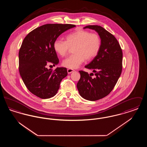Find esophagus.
<instances>
[{
    "label": "esophagus",
    "mask_w": 147,
    "mask_h": 147,
    "mask_svg": "<svg viewBox=\"0 0 147 147\" xmlns=\"http://www.w3.org/2000/svg\"><path fill=\"white\" fill-rule=\"evenodd\" d=\"M74 70H73V69H72L69 68V69H67V72H68V74L71 73H73V72H74Z\"/></svg>",
    "instance_id": "34e87169"
}]
</instances>
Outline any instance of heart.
Returning a JSON list of instances; mask_svg holds the SVG:
<instances>
[{
  "label": "heart",
  "instance_id": "1",
  "mask_svg": "<svg viewBox=\"0 0 147 147\" xmlns=\"http://www.w3.org/2000/svg\"><path fill=\"white\" fill-rule=\"evenodd\" d=\"M101 40L95 33L83 30H78L66 36V41L56 39L53 49L60 56H64L70 47H73V55L65 58L63 66L70 69H76L85 59L91 60L98 55L101 48Z\"/></svg>",
  "mask_w": 147,
  "mask_h": 147
}]
</instances>
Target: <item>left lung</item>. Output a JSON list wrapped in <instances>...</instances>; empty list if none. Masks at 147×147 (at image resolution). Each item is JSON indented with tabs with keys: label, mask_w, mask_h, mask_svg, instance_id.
Segmentation results:
<instances>
[{
	"label": "left lung",
	"mask_w": 147,
	"mask_h": 147,
	"mask_svg": "<svg viewBox=\"0 0 147 147\" xmlns=\"http://www.w3.org/2000/svg\"><path fill=\"white\" fill-rule=\"evenodd\" d=\"M83 28L95 30L101 40V48L86 68L92 70L95 77L80 70V78L77 83L80 95L89 101L104 98L112 91L121 76L122 69V51L113 35L98 25H88Z\"/></svg>",
	"instance_id": "8db88e82"
}]
</instances>
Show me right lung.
Instances as JSON below:
<instances>
[{"label": "right lung", "instance_id": "obj_1", "mask_svg": "<svg viewBox=\"0 0 147 147\" xmlns=\"http://www.w3.org/2000/svg\"><path fill=\"white\" fill-rule=\"evenodd\" d=\"M74 25L49 24L35 28L24 39L19 53V72L28 90L38 98L53 97L60 83L68 75L65 68L55 70L46 67L48 63L58 64L59 59L53 43L65 31Z\"/></svg>", "mask_w": 147, "mask_h": 147}]
</instances>
